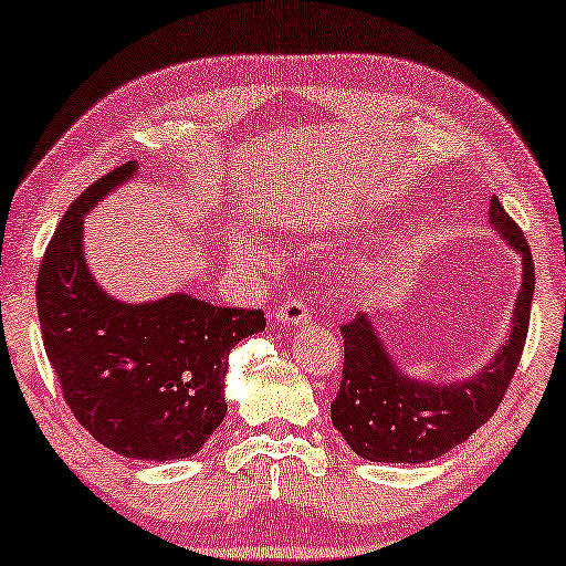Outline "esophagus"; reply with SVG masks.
Instances as JSON below:
<instances>
[{"instance_id": "34e87169", "label": "esophagus", "mask_w": 566, "mask_h": 566, "mask_svg": "<svg viewBox=\"0 0 566 566\" xmlns=\"http://www.w3.org/2000/svg\"><path fill=\"white\" fill-rule=\"evenodd\" d=\"M274 317H276V323H284V325H307L310 321H313V313H310L307 302L294 297L276 307Z\"/></svg>"}]
</instances>
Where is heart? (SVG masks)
<instances>
[{
    "label": "heart",
    "instance_id": "1",
    "mask_svg": "<svg viewBox=\"0 0 566 566\" xmlns=\"http://www.w3.org/2000/svg\"><path fill=\"white\" fill-rule=\"evenodd\" d=\"M235 253L238 259L245 261V264H264L266 261L264 245H261L259 238H253L249 233L235 235ZM377 272H379V261H374L369 256H359L352 266L346 269V274L352 276V280H371V276H377Z\"/></svg>",
    "mask_w": 566,
    "mask_h": 566
}]
</instances>
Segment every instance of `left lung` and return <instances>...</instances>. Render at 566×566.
Masks as SVG:
<instances>
[{"instance_id":"obj_1","label":"left lung","mask_w":566,"mask_h":566,"mask_svg":"<svg viewBox=\"0 0 566 566\" xmlns=\"http://www.w3.org/2000/svg\"><path fill=\"white\" fill-rule=\"evenodd\" d=\"M490 226L518 253L523 274L507 336L482 369L451 381L420 379L395 359L369 313H356L340 325L346 356L331 420L361 459L387 464L439 459L467 441L503 402L528 333L536 274L525 235L497 197L490 200Z\"/></svg>"}]
</instances>
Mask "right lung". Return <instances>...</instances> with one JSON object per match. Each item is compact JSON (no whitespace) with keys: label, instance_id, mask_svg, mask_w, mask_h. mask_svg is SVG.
Segmentation results:
<instances>
[{"label":"right lung","instance_id":"1","mask_svg":"<svg viewBox=\"0 0 566 566\" xmlns=\"http://www.w3.org/2000/svg\"><path fill=\"white\" fill-rule=\"evenodd\" d=\"M135 174L138 161L109 171L63 214L38 272V317L63 397L94 439L127 459H187L226 418L230 352L266 321L187 292L125 302L102 290L84 218Z\"/></svg>","mask_w":566,"mask_h":566}]
</instances>
